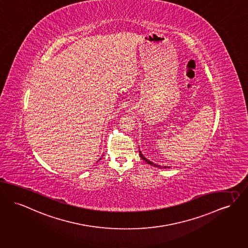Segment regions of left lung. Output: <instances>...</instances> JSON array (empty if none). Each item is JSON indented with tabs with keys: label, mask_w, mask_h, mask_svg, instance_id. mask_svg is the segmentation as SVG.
I'll return each mask as SVG.
<instances>
[{
	"label": "left lung",
	"mask_w": 248,
	"mask_h": 248,
	"mask_svg": "<svg viewBox=\"0 0 248 248\" xmlns=\"http://www.w3.org/2000/svg\"><path fill=\"white\" fill-rule=\"evenodd\" d=\"M139 152H140V156L143 160L145 161L147 164H149V165H151V166H154V167H155V168H159V169H166V168H167V167H162V166H159V165H156V164L153 163L152 161L148 160L146 157H144V155L141 154L140 151H139ZM168 168H170V167H168Z\"/></svg>",
	"instance_id": "obj_1"
}]
</instances>
